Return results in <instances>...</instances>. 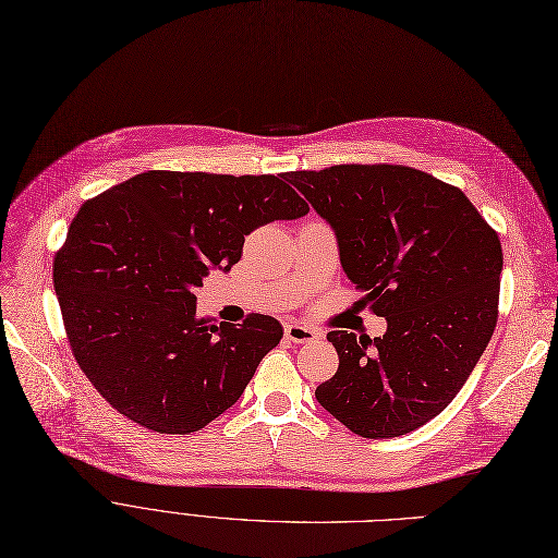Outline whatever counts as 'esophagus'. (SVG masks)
<instances>
[{"mask_svg": "<svg viewBox=\"0 0 558 558\" xmlns=\"http://www.w3.org/2000/svg\"><path fill=\"white\" fill-rule=\"evenodd\" d=\"M286 338H288L290 342H298V344H302V342H315V340H317V331L311 329V327H306V325L290 323V325H286Z\"/></svg>", "mask_w": 558, "mask_h": 558, "instance_id": "1", "label": "esophagus"}]
</instances>
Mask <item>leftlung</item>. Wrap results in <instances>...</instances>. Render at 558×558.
<instances>
[{"label": "left lung", "mask_w": 558, "mask_h": 558, "mask_svg": "<svg viewBox=\"0 0 558 558\" xmlns=\"http://www.w3.org/2000/svg\"><path fill=\"white\" fill-rule=\"evenodd\" d=\"M336 233L344 275L388 329L329 331L336 375L315 397L363 438L404 436L436 417L497 325L501 245L454 185L407 166L286 172Z\"/></svg>", "instance_id": "1"}]
</instances>
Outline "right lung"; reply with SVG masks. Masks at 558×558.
Listing matches in <instances>:
<instances>
[{
	"label": "right lung",
	"instance_id": "right-lung-1",
	"mask_svg": "<svg viewBox=\"0 0 558 558\" xmlns=\"http://www.w3.org/2000/svg\"><path fill=\"white\" fill-rule=\"evenodd\" d=\"M308 204L286 174L149 170L88 199L54 258L72 354L97 392L158 434H193L238 402L283 329L197 315L195 288L241 260L245 235Z\"/></svg>",
	"mask_w": 558,
	"mask_h": 558
}]
</instances>
